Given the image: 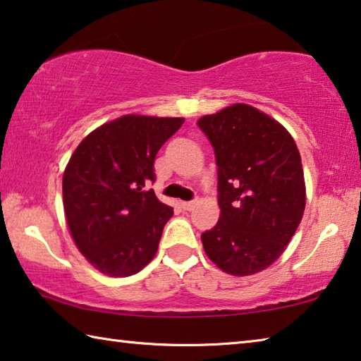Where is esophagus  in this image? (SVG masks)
<instances>
[{
  "label": "esophagus",
  "mask_w": 361,
  "mask_h": 361,
  "mask_svg": "<svg viewBox=\"0 0 361 361\" xmlns=\"http://www.w3.org/2000/svg\"><path fill=\"white\" fill-rule=\"evenodd\" d=\"M195 200H190V202H182V208H184L185 211H190V209H193V206H195Z\"/></svg>",
  "instance_id": "esophagus-1"
}]
</instances>
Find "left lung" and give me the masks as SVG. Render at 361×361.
I'll list each match as a JSON object with an SVG mask.
<instances>
[{
	"label": "left lung",
	"mask_w": 361,
	"mask_h": 361,
	"mask_svg": "<svg viewBox=\"0 0 361 361\" xmlns=\"http://www.w3.org/2000/svg\"><path fill=\"white\" fill-rule=\"evenodd\" d=\"M217 163L219 222L202 233L204 252L230 275L274 264L296 232L305 182L296 142L274 118L235 104L198 120Z\"/></svg>",
	"instance_id": "1"
}]
</instances>
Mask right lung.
Here are the masks:
<instances>
[{
  "label": "right lung",
  "instance_id": "obj_1",
  "mask_svg": "<svg viewBox=\"0 0 361 361\" xmlns=\"http://www.w3.org/2000/svg\"><path fill=\"white\" fill-rule=\"evenodd\" d=\"M184 118L126 115L76 147L62 179L63 209L76 246L110 276L140 271L157 254L173 208L157 198L155 157Z\"/></svg>",
  "mask_w": 361,
  "mask_h": 361
}]
</instances>
